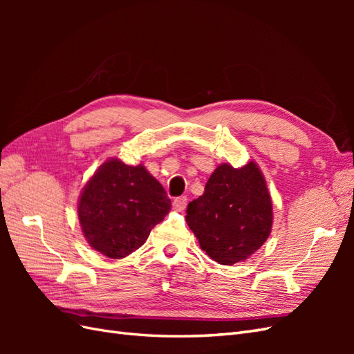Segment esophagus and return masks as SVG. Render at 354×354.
Instances as JSON below:
<instances>
[{
  "mask_svg": "<svg viewBox=\"0 0 354 354\" xmlns=\"http://www.w3.org/2000/svg\"><path fill=\"white\" fill-rule=\"evenodd\" d=\"M173 203H174V208L176 209L183 211L186 208V205H187V198L186 196H178V198L174 199Z\"/></svg>",
  "mask_w": 354,
  "mask_h": 354,
  "instance_id": "esophagus-1",
  "label": "esophagus"
}]
</instances>
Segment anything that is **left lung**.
I'll return each instance as SVG.
<instances>
[{"label":"left lung","instance_id":"obj_1","mask_svg":"<svg viewBox=\"0 0 354 354\" xmlns=\"http://www.w3.org/2000/svg\"><path fill=\"white\" fill-rule=\"evenodd\" d=\"M186 221L201 248L218 264L248 259L272 232V198L260 168L223 164L205 185V192L189 202Z\"/></svg>","mask_w":354,"mask_h":354}]
</instances>
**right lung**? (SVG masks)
<instances>
[{
  "mask_svg": "<svg viewBox=\"0 0 354 354\" xmlns=\"http://www.w3.org/2000/svg\"><path fill=\"white\" fill-rule=\"evenodd\" d=\"M171 209L162 185L140 164L109 159L85 185L78 218L85 239L109 259H124L146 242Z\"/></svg>",
  "mask_w": 354,
  "mask_h": 354,
  "instance_id": "right-lung-1",
  "label": "right lung"
}]
</instances>
